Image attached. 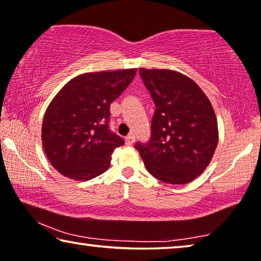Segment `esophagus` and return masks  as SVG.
I'll list each match as a JSON object with an SVG mask.
<instances>
[{
	"instance_id": "obj_1",
	"label": "esophagus",
	"mask_w": 261,
	"mask_h": 261,
	"mask_svg": "<svg viewBox=\"0 0 261 261\" xmlns=\"http://www.w3.org/2000/svg\"><path fill=\"white\" fill-rule=\"evenodd\" d=\"M125 142H126V144H127V145H131L132 143L135 142V136H134V134L127 135L126 137H125Z\"/></svg>"
}]
</instances>
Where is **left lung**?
Returning <instances> with one entry per match:
<instances>
[{"label":"left lung","instance_id":"1","mask_svg":"<svg viewBox=\"0 0 261 261\" xmlns=\"http://www.w3.org/2000/svg\"><path fill=\"white\" fill-rule=\"evenodd\" d=\"M156 110L151 137L137 142L148 171L170 185H185L202 174L219 141L213 106L192 79L170 69L139 68Z\"/></svg>","mask_w":261,"mask_h":261}]
</instances>
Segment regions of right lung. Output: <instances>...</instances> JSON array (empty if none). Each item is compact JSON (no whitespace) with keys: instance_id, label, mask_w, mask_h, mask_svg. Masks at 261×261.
<instances>
[{"instance_id":"add662e5","label":"right lung","mask_w":261,"mask_h":261,"mask_svg":"<svg viewBox=\"0 0 261 261\" xmlns=\"http://www.w3.org/2000/svg\"><path fill=\"white\" fill-rule=\"evenodd\" d=\"M136 68L85 73L68 82L50 101L42 122V146L61 175L87 181L110 167L124 139L109 127L110 105L135 78Z\"/></svg>"}]
</instances>
